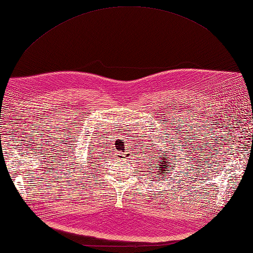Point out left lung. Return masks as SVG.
Segmentation results:
<instances>
[{
    "label": "left lung",
    "instance_id": "8db88e82",
    "mask_svg": "<svg viewBox=\"0 0 253 253\" xmlns=\"http://www.w3.org/2000/svg\"><path fill=\"white\" fill-rule=\"evenodd\" d=\"M168 154L169 153H166V155H164V157H162V160H161V162L160 161H158L157 162V165H159V168H158V171H157V174L158 175H160V176H162V178H164L165 177V173L168 174V173H169V169H170V161H169V158L168 157ZM157 159H159V158H157Z\"/></svg>",
    "mask_w": 253,
    "mask_h": 253
}]
</instances>
